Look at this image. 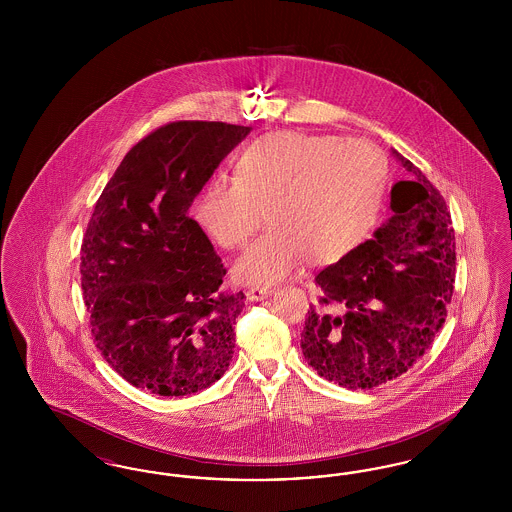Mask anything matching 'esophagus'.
Instances as JSON below:
<instances>
[{
  "mask_svg": "<svg viewBox=\"0 0 512 512\" xmlns=\"http://www.w3.org/2000/svg\"><path fill=\"white\" fill-rule=\"evenodd\" d=\"M272 293H274L272 288H257V286H255V288H249L245 295H247L249 301H263V299L270 297Z\"/></svg>",
  "mask_w": 512,
  "mask_h": 512,
  "instance_id": "34e87169",
  "label": "esophagus"
}]
</instances>
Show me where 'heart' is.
<instances>
[{
	"instance_id": "obj_1",
	"label": "heart",
	"mask_w": 512,
	"mask_h": 512,
	"mask_svg": "<svg viewBox=\"0 0 512 512\" xmlns=\"http://www.w3.org/2000/svg\"><path fill=\"white\" fill-rule=\"evenodd\" d=\"M388 184L384 155L366 142L305 132H272L240 153L234 182L211 180L194 201L197 226L220 247L267 232L234 265L247 284H276L303 261L332 263L365 244Z\"/></svg>"
}]
</instances>
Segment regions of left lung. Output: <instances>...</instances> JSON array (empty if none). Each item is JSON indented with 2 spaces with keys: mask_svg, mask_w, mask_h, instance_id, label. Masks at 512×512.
I'll return each mask as SVG.
<instances>
[{
  "mask_svg": "<svg viewBox=\"0 0 512 512\" xmlns=\"http://www.w3.org/2000/svg\"><path fill=\"white\" fill-rule=\"evenodd\" d=\"M409 172L391 188V217L374 238L320 270L322 290L301 332L303 357L347 390H370L407 372L447 317L455 284V232L432 182Z\"/></svg>",
  "mask_w": 512,
  "mask_h": 512,
  "instance_id": "obj_1",
  "label": "left lung"
}]
</instances>
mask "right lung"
<instances>
[{
  "label": "right lung",
  "instance_id": "add662e5",
  "mask_svg": "<svg viewBox=\"0 0 512 512\" xmlns=\"http://www.w3.org/2000/svg\"><path fill=\"white\" fill-rule=\"evenodd\" d=\"M251 132L180 121L132 147L99 195L82 242L92 336L122 378L163 397L205 390L234 355L244 292L188 209L222 159Z\"/></svg>",
  "mask_w": 512,
  "mask_h": 512
}]
</instances>
